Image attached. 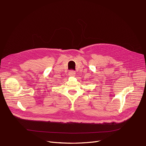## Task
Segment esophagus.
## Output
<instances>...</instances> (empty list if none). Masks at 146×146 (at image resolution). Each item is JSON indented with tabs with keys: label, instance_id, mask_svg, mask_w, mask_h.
<instances>
[{
	"label": "esophagus",
	"instance_id": "esophagus-1",
	"mask_svg": "<svg viewBox=\"0 0 146 146\" xmlns=\"http://www.w3.org/2000/svg\"><path fill=\"white\" fill-rule=\"evenodd\" d=\"M69 75L70 76H74L76 75V72L73 70H70L69 72Z\"/></svg>",
	"mask_w": 146,
	"mask_h": 146
}]
</instances>
